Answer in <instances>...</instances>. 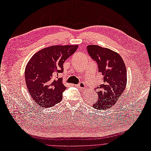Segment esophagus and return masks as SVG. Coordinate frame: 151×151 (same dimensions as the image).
<instances>
[{
	"mask_svg": "<svg viewBox=\"0 0 151 151\" xmlns=\"http://www.w3.org/2000/svg\"><path fill=\"white\" fill-rule=\"evenodd\" d=\"M77 86L81 88V89H84L85 88V84L83 82H80V83H79V84H77Z\"/></svg>",
	"mask_w": 151,
	"mask_h": 151,
	"instance_id": "1",
	"label": "esophagus"
}]
</instances>
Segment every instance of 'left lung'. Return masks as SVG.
<instances>
[{"mask_svg": "<svg viewBox=\"0 0 151 151\" xmlns=\"http://www.w3.org/2000/svg\"><path fill=\"white\" fill-rule=\"evenodd\" d=\"M88 54L97 65L98 73L103 83L96 87L97 101L93 105L98 110L109 109L119 99L127 86V73L125 65L116 52L97 45L87 46Z\"/></svg>", "mask_w": 151, "mask_h": 151, "instance_id": "1", "label": "left lung"}]
</instances>
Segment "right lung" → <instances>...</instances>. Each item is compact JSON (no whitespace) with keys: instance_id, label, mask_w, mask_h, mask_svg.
I'll list each match as a JSON object with an SVG mask.
<instances>
[{"instance_id":"1","label":"right lung","mask_w":151,"mask_h":151,"mask_svg":"<svg viewBox=\"0 0 151 151\" xmlns=\"http://www.w3.org/2000/svg\"><path fill=\"white\" fill-rule=\"evenodd\" d=\"M78 47V45H68L44 48L28 62L25 69V81L31 98L39 106L50 107L62 101L67 88L58 74L63 73L65 61L75 53Z\"/></svg>"}]
</instances>
